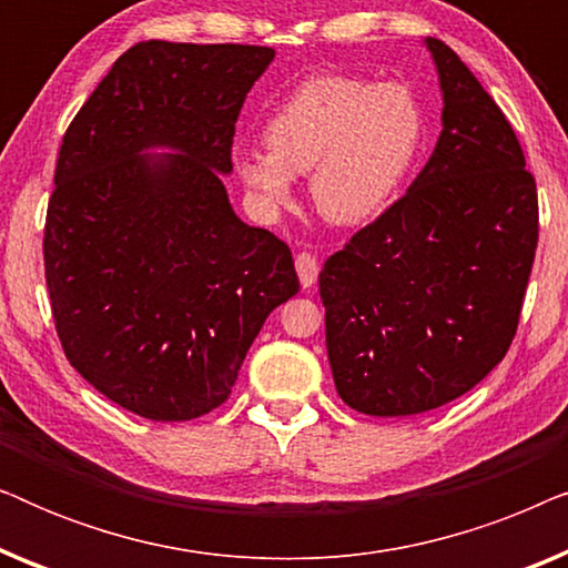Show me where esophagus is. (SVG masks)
Returning a JSON list of instances; mask_svg holds the SVG:
<instances>
[{"mask_svg":"<svg viewBox=\"0 0 568 568\" xmlns=\"http://www.w3.org/2000/svg\"><path fill=\"white\" fill-rule=\"evenodd\" d=\"M294 266H297V276H300V284L305 286H313L317 282V271H321V263L313 253H297V258H294Z\"/></svg>","mask_w":568,"mask_h":568,"instance_id":"esophagus-1","label":"esophagus"}]
</instances>
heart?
<instances>
[{
    "mask_svg": "<svg viewBox=\"0 0 568 568\" xmlns=\"http://www.w3.org/2000/svg\"><path fill=\"white\" fill-rule=\"evenodd\" d=\"M424 134L418 100L398 82L315 74L271 108L263 146H240L232 168L263 212L292 201L294 175L310 170L323 216L359 224L385 209Z\"/></svg>",
    "mask_w": 568,
    "mask_h": 568,
    "instance_id": "obj_1",
    "label": "heart"
}]
</instances>
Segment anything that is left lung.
<instances>
[{"mask_svg": "<svg viewBox=\"0 0 568 568\" xmlns=\"http://www.w3.org/2000/svg\"><path fill=\"white\" fill-rule=\"evenodd\" d=\"M445 111L403 196L321 271L341 400L414 416L476 387L515 338L538 247V189L519 139L460 57L426 38Z\"/></svg>", "mask_w": 568, "mask_h": 568, "instance_id": "1", "label": "left lung"}]
</instances>
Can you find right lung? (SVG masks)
<instances>
[{
	"label": "right lung",
	"instance_id": "obj_1",
	"mask_svg": "<svg viewBox=\"0 0 568 568\" xmlns=\"http://www.w3.org/2000/svg\"><path fill=\"white\" fill-rule=\"evenodd\" d=\"M268 45L142 41L69 123L43 227L67 359L108 400L191 422L230 398L274 307L300 292L292 251L232 212L222 175ZM146 145L183 155L139 159Z\"/></svg>",
	"mask_w": 568,
	"mask_h": 568
}]
</instances>
